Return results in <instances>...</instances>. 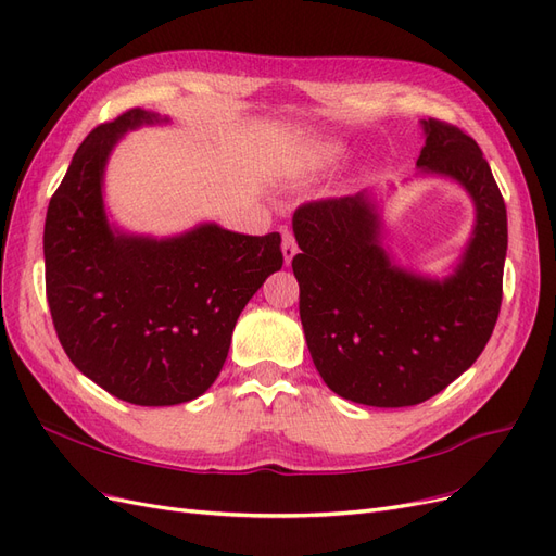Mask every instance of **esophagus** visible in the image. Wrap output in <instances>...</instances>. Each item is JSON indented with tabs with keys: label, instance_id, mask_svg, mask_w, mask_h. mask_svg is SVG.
Here are the masks:
<instances>
[{
	"label": "esophagus",
	"instance_id": "esophagus-1",
	"mask_svg": "<svg viewBox=\"0 0 556 556\" xmlns=\"http://www.w3.org/2000/svg\"><path fill=\"white\" fill-rule=\"evenodd\" d=\"M281 238H283V242H281V254H283V263H286V265H291L293 256L298 254V244H295V238H293V233H291L289 229H281Z\"/></svg>",
	"mask_w": 556,
	"mask_h": 556
}]
</instances>
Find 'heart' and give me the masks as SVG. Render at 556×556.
Listing matches in <instances>:
<instances>
[{
	"label": "heart",
	"instance_id": "b5f03b06",
	"mask_svg": "<svg viewBox=\"0 0 556 556\" xmlns=\"http://www.w3.org/2000/svg\"><path fill=\"white\" fill-rule=\"evenodd\" d=\"M343 157V147L337 141H323L318 147H314L309 162L314 169H323V167H332L339 160Z\"/></svg>",
	"mask_w": 556,
	"mask_h": 556
}]
</instances>
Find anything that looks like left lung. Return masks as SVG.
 <instances>
[{"mask_svg": "<svg viewBox=\"0 0 556 556\" xmlns=\"http://www.w3.org/2000/svg\"><path fill=\"white\" fill-rule=\"evenodd\" d=\"M421 130V176L458 182L475 203V229L451 275L428 277L389 256L374 192L304 203L293 215L306 345L325 384L362 405L407 407L440 394L477 362L500 316L502 192L469 135L435 118Z\"/></svg>", "mask_w": 556, "mask_h": 556, "instance_id": "8db88e82", "label": "left lung"}]
</instances>
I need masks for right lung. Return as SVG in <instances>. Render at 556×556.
<instances>
[{
	"mask_svg": "<svg viewBox=\"0 0 556 556\" xmlns=\"http://www.w3.org/2000/svg\"><path fill=\"white\" fill-rule=\"evenodd\" d=\"M169 121L135 108L98 126L50 199L43 233L48 304L66 355L112 396L147 407L208 392L244 304L283 263L279 233L203 222L153 238L110 222L102 185L118 139Z\"/></svg>",
	"mask_w": 556,
	"mask_h": 556,
	"instance_id": "1",
	"label": "right lung"
}]
</instances>
